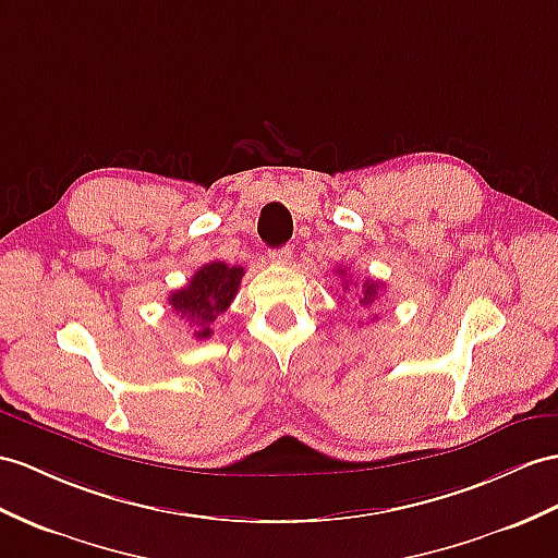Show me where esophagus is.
I'll return each instance as SVG.
<instances>
[{"label": "esophagus", "mask_w": 558, "mask_h": 558, "mask_svg": "<svg viewBox=\"0 0 558 558\" xmlns=\"http://www.w3.org/2000/svg\"><path fill=\"white\" fill-rule=\"evenodd\" d=\"M267 257L271 263H277V265H287L289 260H291V248L289 246H281V248H271L269 253H267Z\"/></svg>", "instance_id": "esophagus-1"}]
</instances>
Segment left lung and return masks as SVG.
Wrapping results in <instances>:
<instances>
[{
	"label": "left lung",
	"instance_id": "obj_1",
	"mask_svg": "<svg viewBox=\"0 0 558 558\" xmlns=\"http://www.w3.org/2000/svg\"><path fill=\"white\" fill-rule=\"evenodd\" d=\"M338 275H345V271L338 269ZM343 291H350V287H345ZM378 291H381V283L366 279V281L362 283L360 295H357V298H360V305H362V307H372V305L378 301Z\"/></svg>",
	"mask_w": 558,
	"mask_h": 558
}]
</instances>
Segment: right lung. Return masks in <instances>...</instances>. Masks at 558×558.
Listing matches in <instances>:
<instances>
[{
  "instance_id": "obj_1",
  "label": "right lung",
  "mask_w": 558,
  "mask_h": 558,
  "mask_svg": "<svg viewBox=\"0 0 558 558\" xmlns=\"http://www.w3.org/2000/svg\"><path fill=\"white\" fill-rule=\"evenodd\" d=\"M243 277V267H232L222 260H213L196 269L184 289H177L168 295V303L177 317L194 326L198 341L213 336L210 324L217 315L232 305Z\"/></svg>"
}]
</instances>
